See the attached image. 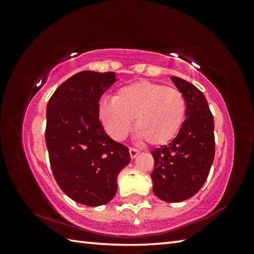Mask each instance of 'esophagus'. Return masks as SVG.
<instances>
[{"label":"esophagus","mask_w":254,"mask_h":254,"mask_svg":"<svg viewBox=\"0 0 254 254\" xmlns=\"http://www.w3.org/2000/svg\"><path fill=\"white\" fill-rule=\"evenodd\" d=\"M128 152H130V157H131L132 159L136 158L137 154L140 153L139 150H136V149H134V148H130V150H128Z\"/></svg>","instance_id":"34e87169"}]
</instances>
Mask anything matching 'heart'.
Here are the masks:
<instances>
[{
	"label": "heart",
	"mask_w": 254,
	"mask_h": 254,
	"mask_svg": "<svg viewBox=\"0 0 254 254\" xmlns=\"http://www.w3.org/2000/svg\"><path fill=\"white\" fill-rule=\"evenodd\" d=\"M98 118L114 140H123L132 127L149 144L170 142L186 118V101L177 88L140 80L122 86L113 98L98 103Z\"/></svg>",
	"instance_id": "heart-1"
}]
</instances>
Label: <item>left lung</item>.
Returning a JSON list of instances; mask_svg holds the SVG:
<instances>
[{
	"instance_id": "1",
	"label": "left lung",
	"mask_w": 254,
	"mask_h": 254,
	"mask_svg": "<svg viewBox=\"0 0 254 254\" xmlns=\"http://www.w3.org/2000/svg\"><path fill=\"white\" fill-rule=\"evenodd\" d=\"M186 101V120L169 144L151 151L152 190L161 200L178 203L194 196L207 179L215 156L214 119L204 94L187 80L170 77Z\"/></svg>"
}]
</instances>
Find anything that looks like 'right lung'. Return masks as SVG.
Wrapping results in <instances>:
<instances>
[{
  "label": "right lung",
  "mask_w": 254,
  "mask_h": 254,
  "mask_svg": "<svg viewBox=\"0 0 254 254\" xmlns=\"http://www.w3.org/2000/svg\"><path fill=\"white\" fill-rule=\"evenodd\" d=\"M115 81V72L80 71L47 105L46 144L56 182L69 198L93 207L113 199L118 175L131 160L98 120V101Z\"/></svg>",
  "instance_id": "obj_1"
}]
</instances>
